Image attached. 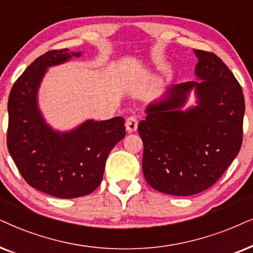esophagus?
I'll return each mask as SVG.
<instances>
[{
    "mask_svg": "<svg viewBox=\"0 0 253 253\" xmlns=\"http://www.w3.org/2000/svg\"><path fill=\"white\" fill-rule=\"evenodd\" d=\"M137 125H139V121L135 117H129L128 119L126 120V130L128 133H134L137 129Z\"/></svg>",
    "mask_w": 253,
    "mask_h": 253,
    "instance_id": "1",
    "label": "esophagus"
}]
</instances>
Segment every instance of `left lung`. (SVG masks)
<instances>
[{
	"label": "left lung",
	"mask_w": 253,
	"mask_h": 253,
	"mask_svg": "<svg viewBox=\"0 0 253 253\" xmlns=\"http://www.w3.org/2000/svg\"><path fill=\"white\" fill-rule=\"evenodd\" d=\"M197 81L177 84L148 104L137 127L142 170L158 192L187 197L216 183L240 153L245 112L242 87L213 53L193 49ZM191 93L194 106L185 108Z\"/></svg>",
	"instance_id": "obj_1"
}]
</instances>
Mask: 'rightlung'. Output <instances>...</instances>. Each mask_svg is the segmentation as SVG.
Segmentation results:
<instances>
[{"instance_id": "obj_1", "label": "right lung", "mask_w": 253, "mask_h": 253, "mask_svg": "<svg viewBox=\"0 0 253 253\" xmlns=\"http://www.w3.org/2000/svg\"><path fill=\"white\" fill-rule=\"evenodd\" d=\"M68 48L37 58L9 95V153L30 186L53 197L72 199L90 194L102 183L106 158L126 134L125 119H87L69 130L53 128L39 107L42 82L50 67L80 58Z\"/></svg>"}]
</instances>
